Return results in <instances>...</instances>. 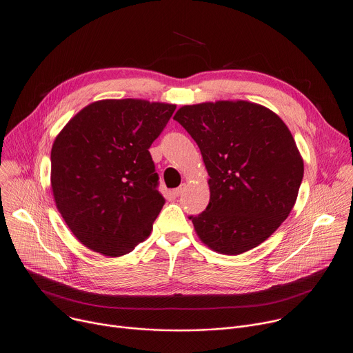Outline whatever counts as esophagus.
Masks as SVG:
<instances>
[{
    "label": "esophagus",
    "mask_w": 353,
    "mask_h": 353,
    "mask_svg": "<svg viewBox=\"0 0 353 353\" xmlns=\"http://www.w3.org/2000/svg\"><path fill=\"white\" fill-rule=\"evenodd\" d=\"M184 190H185V184L183 183L180 187H177V188H174V190H173V194H174V196H180V195L183 194V191H184Z\"/></svg>",
    "instance_id": "1"
}]
</instances>
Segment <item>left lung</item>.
<instances>
[{"mask_svg":"<svg viewBox=\"0 0 353 353\" xmlns=\"http://www.w3.org/2000/svg\"><path fill=\"white\" fill-rule=\"evenodd\" d=\"M177 121L198 144L210 199L190 216L209 248L240 255L288 217L303 179V161L285 123L270 109L247 101L180 108Z\"/></svg>","mask_w":353,"mask_h":353,"instance_id":"left-lung-1","label":"left lung"}]
</instances>
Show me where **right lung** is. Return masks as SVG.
I'll return each instance as SVG.
<instances>
[{
	"label": "right lung",
	"instance_id": "obj_1",
	"mask_svg": "<svg viewBox=\"0 0 353 353\" xmlns=\"http://www.w3.org/2000/svg\"><path fill=\"white\" fill-rule=\"evenodd\" d=\"M174 109L144 99H103L81 109L55 139V203L87 248L121 256L150 236L165 198L148 150Z\"/></svg>",
	"mask_w": 353,
	"mask_h": 353
}]
</instances>
